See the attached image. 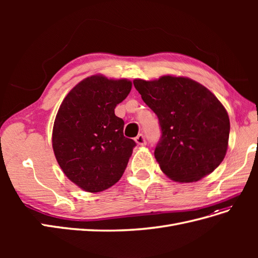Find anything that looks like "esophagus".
I'll return each instance as SVG.
<instances>
[{
	"instance_id": "esophagus-1",
	"label": "esophagus",
	"mask_w": 258,
	"mask_h": 258,
	"mask_svg": "<svg viewBox=\"0 0 258 258\" xmlns=\"http://www.w3.org/2000/svg\"><path fill=\"white\" fill-rule=\"evenodd\" d=\"M135 141L137 142L138 145H145V144H146L145 137H144L142 134H140V135L135 139Z\"/></svg>"
}]
</instances>
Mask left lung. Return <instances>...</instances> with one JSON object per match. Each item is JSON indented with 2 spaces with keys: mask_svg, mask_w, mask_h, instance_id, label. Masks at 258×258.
<instances>
[{
  "mask_svg": "<svg viewBox=\"0 0 258 258\" xmlns=\"http://www.w3.org/2000/svg\"><path fill=\"white\" fill-rule=\"evenodd\" d=\"M142 100L157 115L161 136L155 148L160 169L176 182H196L221 165L230 122L218 99L186 77L135 80Z\"/></svg>",
  "mask_w": 258,
  "mask_h": 258,
  "instance_id": "obj_1",
  "label": "left lung"
}]
</instances>
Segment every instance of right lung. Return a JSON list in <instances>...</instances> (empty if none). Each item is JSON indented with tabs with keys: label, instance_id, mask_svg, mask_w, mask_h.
I'll return each mask as SVG.
<instances>
[{
	"label": "right lung",
	"instance_id": "right-lung-1",
	"mask_svg": "<svg viewBox=\"0 0 258 258\" xmlns=\"http://www.w3.org/2000/svg\"><path fill=\"white\" fill-rule=\"evenodd\" d=\"M132 83L90 76L62 101L53 123L52 148L69 179L89 192L110 188L122 176L134 147L123 136L115 107L127 98Z\"/></svg>",
	"mask_w": 258,
	"mask_h": 258
}]
</instances>
